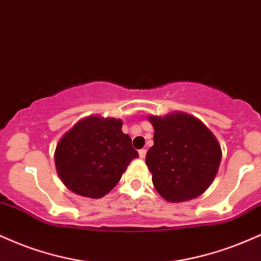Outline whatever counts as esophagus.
Instances as JSON below:
<instances>
[{
  "label": "esophagus",
  "instance_id": "esophagus-1",
  "mask_svg": "<svg viewBox=\"0 0 261 261\" xmlns=\"http://www.w3.org/2000/svg\"><path fill=\"white\" fill-rule=\"evenodd\" d=\"M139 154H140V158L143 159L144 156H146V154H147V150L146 149H140L139 150Z\"/></svg>",
  "mask_w": 261,
  "mask_h": 261
}]
</instances>
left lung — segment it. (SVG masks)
<instances>
[{"mask_svg":"<svg viewBox=\"0 0 261 261\" xmlns=\"http://www.w3.org/2000/svg\"><path fill=\"white\" fill-rule=\"evenodd\" d=\"M154 144L146 155L152 181L165 200L186 202L205 192L218 174L221 147L199 119L182 112L148 115Z\"/></svg>","mask_w":261,"mask_h":261,"instance_id":"left-lung-1","label":"left lung"}]
</instances>
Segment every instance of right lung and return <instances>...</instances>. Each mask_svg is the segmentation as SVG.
<instances>
[{
    "mask_svg": "<svg viewBox=\"0 0 261 261\" xmlns=\"http://www.w3.org/2000/svg\"><path fill=\"white\" fill-rule=\"evenodd\" d=\"M120 119L90 115L63 135L55 150L58 176L71 192L100 198L111 192L135 158Z\"/></svg>",
    "mask_w": 261,
    "mask_h": 261,
    "instance_id": "1",
    "label": "right lung"
}]
</instances>
